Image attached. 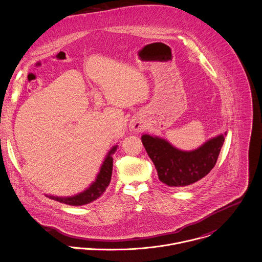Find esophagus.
Wrapping results in <instances>:
<instances>
[{
    "label": "esophagus",
    "mask_w": 262,
    "mask_h": 262,
    "mask_svg": "<svg viewBox=\"0 0 262 262\" xmlns=\"http://www.w3.org/2000/svg\"><path fill=\"white\" fill-rule=\"evenodd\" d=\"M130 128H132V130H134V132H139V130L141 129V125H140V123H139L138 121H135V122H133V123L130 124Z\"/></svg>",
    "instance_id": "34e87169"
}]
</instances>
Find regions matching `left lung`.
Returning a JSON list of instances; mask_svg holds the SVG:
<instances>
[{
  "label": "left lung",
  "instance_id": "left-lung-1",
  "mask_svg": "<svg viewBox=\"0 0 262 262\" xmlns=\"http://www.w3.org/2000/svg\"><path fill=\"white\" fill-rule=\"evenodd\" d=\"M226 136L227 132L192 151L180 150L165 139L148 134L142 136V143L156 167L159 180L168 187L181 188L200 181L210 172Z\"/></svg>",
  "mask_w": 262,
  "mask_h": 262
}]
</instances>
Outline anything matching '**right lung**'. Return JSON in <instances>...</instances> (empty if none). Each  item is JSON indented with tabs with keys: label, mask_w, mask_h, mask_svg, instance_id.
Returning <instances> with one entry per match:
<instances>
[{
	"label": "right lung",
	"mask_w": 262,
	"mask_h": 262,
	"mask_svg": "<svg viewBox=\"0 0 262 262\" xmlns=\"http://www.w3.org/2000/svg\"><path fill=\"white\" fill-rule=\"evenodd\" d=\"M117 149V145L111 148V150L108 152L105 160L103 161V164L100 168V171L95 180V182L83 192L78 193L71 197H57V196H49L50 199L56 200L60 203H64L71 206H80L89 204L95 200H97L107 189L108 185L111 181L112 176V168H113V158L112 155Z\"/></svg>",
	"instance_id": "add662e5"
}]
</instances>
